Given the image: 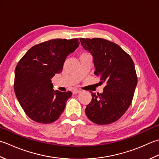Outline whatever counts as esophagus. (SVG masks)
I'll return each instance as SVG.
<instances>
[{"label":"esophagus","mask_w":159,"mask_h":159,"mask_svg":"<svg viewBox=\"0 0 159 159\" xmlns=\"http://www.w3.org/2000/svg\"><path fill=\"white\" fill-rule=\"evenodd\" d=\"M81 92V91L80 90H79V89H74L72 91V93L73 94H77V93H79Z\"/></svg>","instance_id":"obj_1"}]
</instances>
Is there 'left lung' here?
<instances>
[{"label":"left lung","mask_w":159,"mask_h":159,"mask_svg":"<svg viewBox=\"0 0 159 159\" xmlns=\"http://www.w3.org/2000/svg\"><path fill=\"white\" fill-rule=\"evenodd\" d=\"M83 48L92 54L94 74L104 83L103 93H93L85 113L92 122L112 124L126 113L133 101L137 84L134 62L116 43L102 38H80Z\"/></svg>","instance_id":"obj_1"}]
</instances>
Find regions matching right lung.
Wrapping results in <instances>:
<instances>
[{
  "label": "right lung",
  "instance_id": "1",
  "mask_svg": "<svg viewBox=\"0 0 159 159\" xmlns=\"http://www.w3.org/2000/svg\"><path fill=\"white\" fill-rule=\"evenodd\" d=\"M79 39H55L31 47L16 67L14 91L30 119L42 124L56 121L65 109L70 91H54L51 79L63 70L67 56L79 45Z\"/></svg>",
  "mask_w": 159,
  "mask_h": 159
}]
</instances>
